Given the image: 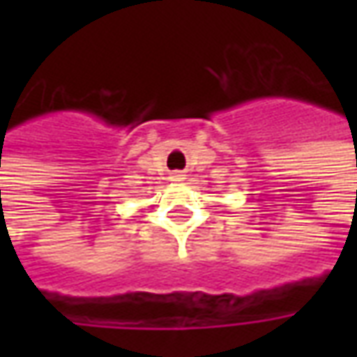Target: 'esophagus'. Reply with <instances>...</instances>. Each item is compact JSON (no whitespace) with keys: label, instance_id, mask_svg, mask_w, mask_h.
<instances>
[{"label":"esophagus","instance_id":"esophagus-1","mask_svg":"<svg viewBox=\"0 0 357 357\" xmlns=\"http://www.w3.org/2000/svg\"><path fill=\"white\" fill-rule=\"evenodd\" d=\"M183 179H185V174H183V172H174V174H172V181H176V183H178V181H183Z\"/></svg>","mask_w":357,"mask_h":357}]
</instances>
